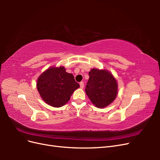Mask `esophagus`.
Here are the masks:
<instances>
[{
  "label": "esophagus",
  "mask_w": 160,
  "mask_h": 160,
  "mask_svg": "<svg viewBox=\"0 0 160 160\" xmlns=\"http://www.w3.org/2000/svg\"><path fill=\"white\" fill-rule=\"evenodd\" d=\"M79 85H80V88L81 89H83L84 88V83H83V82H81Z\"/></svg>",
  "instance_id": "esophagus-1"
}]
</instances>
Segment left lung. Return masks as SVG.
I'll return each mask as SVG.
<instances>
[{
  "label": "left lung",
  "mask_w": 160,
  "mask_h": 160,
  "mask_svg": "<svg viewBox=\"0 0 160 160\" xmlns=\"http://www.w3.org/2000/svg\"><path fill=\"white\" fill-rule=\"evenodd\" d=\"M85 92L91 103L98 108H104L116 98L118 92L117 80L106 69H91Z\"/></svg>",
  "instance_id": "8db88e82"
}]
</instances>
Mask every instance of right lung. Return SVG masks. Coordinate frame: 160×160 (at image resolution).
<instances>
[{"mask_svg":"<svg viewBox=\"0 0 160 160\" xmlns=\"http://www.w3.org/2000/svg\"><path fill=\"white\" fill-rule=\"evenodd\" d=\"M37 88L41 98L54 108H61L79 88L74 76L66 72L63 66L51 67L38 77Z\"/></svg>","mask_w":160,"mask_h":160,"instance_id":"add662e5","label":"right lung"}]
</instances>
